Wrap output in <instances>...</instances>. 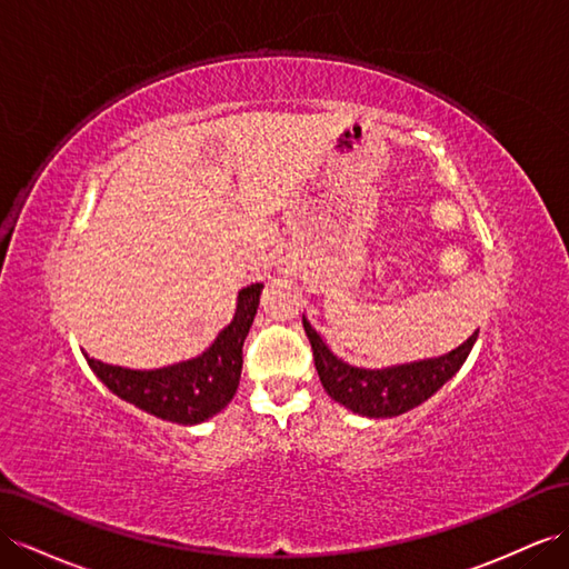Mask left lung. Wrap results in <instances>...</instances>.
Listing matches in <instances>:
<instances>
[{
  "label": "left lung",
  "mask_w": 569,
  "mask_h": 569,
  "mask_svg": "<svg viewBox=\"0 0 569 569\" xmlns=\"http://www.w3.org/2000/svg\"><path fill=\"white\" fill-rule=\"evenodd\" d=\"M303 330L313 349L316 371L322 388L335 402L368 419H392L423 405L462 368L476 337H479V330H476L467 342L442 357L386 368H363L337 357L306 316Z\"/></svg>",
  "instance_id": "8db88e82"
}]
</instances>
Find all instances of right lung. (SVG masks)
Segmentation results:
<instances>
[{
  "instance_id": "obj_1",
  "label": "right lung",
  "mask_w": 569,
  "mask_h": 569,
  "mask_svg": "<svg viewBox=\"0 0 569 569\" xmlns=\"http://www.w3.org/2000/svg\"><path fill=\"white\" fill-rule=\"evenodd\" d=\"M260 291H263L260 282L239 291L232 322L193 359L150 368V371L102 363L88 355L86 361L102 380V386L124 402L162 421L181 426L203 423L232 402L239 388L241 347L253 326Z\"/></svg>"
}]
</instances>
